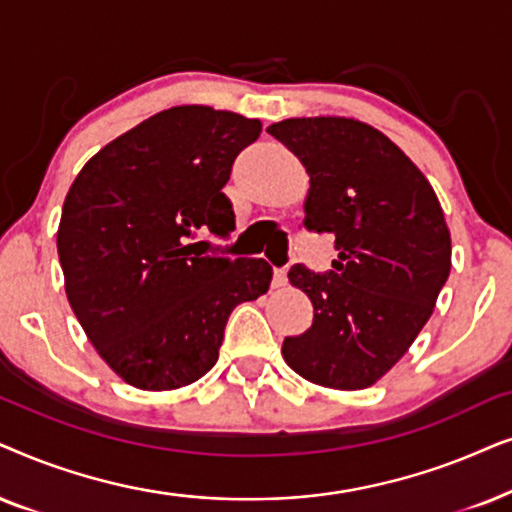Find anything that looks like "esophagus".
Returning <instances> with one entry per match:
<instances>
[{"mask_svg":"<svg viewBox=\"0 0 512 512\" xmlns=\"http://www.w3.org/2000/svg\"><path fill=\"white\" fill-rule=\"evenodd\" d=\"M274 285H276V288H283V285H288V271L274 269Z\"/></svg>","mask_w":512,"mask_h":512,"instance_id":"obj_1","label":"esophagus"}]
</instances>
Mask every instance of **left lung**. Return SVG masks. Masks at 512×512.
Here are the masks:
<instances>
[{
    "label": "left lung",
    "instance_id": "1",
    "mask_svg": "<svg viewBox=\"0 0 512 512\" xmlns=\"http://www.w3.org/2000/svg\"><path fill=\"white\" fill-rule=\"evenodd\" d=\"M311 177L304 227L335 236L325 274L290 283L313 304L283 358L318 386L356 391L384 377L431 318L452 267V241L424 173L384 133L356 119H285L267 128Z\"/></svg>",
    "mask_w": 512,
    "mask_h": 512
}]
</instances>
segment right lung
Instances as JSON below:
<instances>
[{"mask_svg":"<svg viewBox=\"0 0 512 512\" xmlns=\"http://www.w3.org/2000/svg\"><path fill=\"white\" fill-rule=\"evenodd\" d=\"M262 133L257 119L170 107L102 147L65 196L58 257L74 316L126 384L170 391L217 363L229 313L269 290L264 260L220 257L222 187Z\"/></svg>","mask_w":512,"mask_h":512,"instance_id":"add662e5","label":"right lung"}]
</instances>
